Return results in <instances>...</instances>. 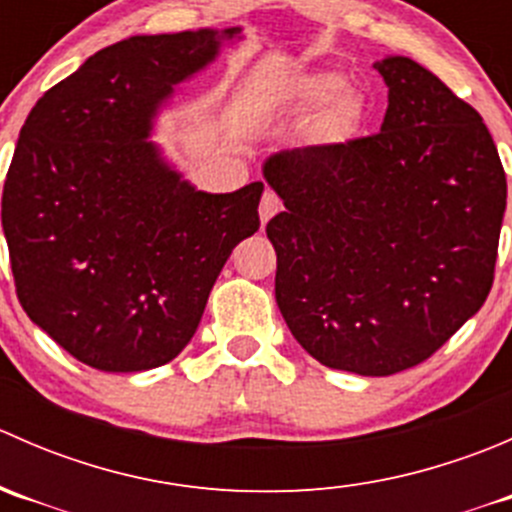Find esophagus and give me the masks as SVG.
Segmentation results:
<instances>
[{
  "label": "esophagus",
  "instance_id": "34e87169",
  "mask_svg": "<svg viewBox=\"0 0 512 512\" xmlns=\"http://www.w3.org/2000/svg\"><path fill=\"white\" fill-rule=\"evenodd\" d=\"M282 210V200L277 198L272 190H265L262 193V200H260V223L267 225V220L272 218V215H277Z\"/></svg>",
  "mask_w": 512,
  "mask_h": 512
}]
</instances>
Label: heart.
<instances>
[{"instance_id": "b5f03b06", "label": "heart", "mask_w": 512, "mask_h": 512, "mask_svg": "<svg viewBox=\"0 0 512 512\" xmlns=\"http://www.w3.org/2000/svg\"><path fill=\"white\" fill-rule=\"evenodd\" d=\"M292 101L309 111L329 106L327 126L334 133H349L364 113L361 98L354 91H347V79L339 71L329 69L302 76L294 86Z\"/></svg>"}]
</instances>
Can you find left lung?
<instances>
[{"instance_id":"1","label":"left lung","mask_w":512,"mask_h":512,"mask_svg":"<svg viewBox=\"0 0 512 512\" xmlns=\"http://www.w3.org/2000/svg\"><path fill=\"white\" fill-rule=\"evenodd\" d=\"M374 69L376 136L272 153L262 175L285 203L267 237L292 337L329 369L391 376L483 307L508 185L476 108L409 56Z\"/></svg>"}]
</instances>
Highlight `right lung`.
I'll list each match as a JSON object with an SVG mask.
<instances>
[{
    "mask_svg": "<svg viewBox=\"0 0 512 512\" xmlns=\"http://www.w3.org/2000/svg\"><path fill=\"white\" fill-rule=\"evenodd\" d=\"M242 27L138 34L96 51L29 113L2 195L24 312L101 371L168 364L198 329L262 183L198 190L151 141L180 84Z\"/></svg>",
    "mask_w": 512,
    "mask_h": 512,
    "instance_id": "right-lung-1",
    "label": "right lung"
}]
</instances>
